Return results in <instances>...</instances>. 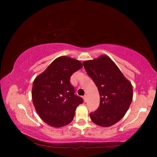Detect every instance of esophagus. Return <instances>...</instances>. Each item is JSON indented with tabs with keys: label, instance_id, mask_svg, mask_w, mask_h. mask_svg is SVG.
Segmentation results:
<instances>
[{
	"label": "esophagus",
	"instance_id": "1",
	"mask_svg": "<svg viewBox=\"0 0 157 157\" xmlns=\"http://www.w3.org/2000/svg\"><path fill=\"white\" fill-rule=\"evenodd\" d=\"M83 99H84V102H86V100H87V96H86V95H84V96H83Z\"/></svg>",
	"mask_w": 157,
	"mask_h": 157
}]
</instances>
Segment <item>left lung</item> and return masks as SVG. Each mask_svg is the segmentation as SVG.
<instances>
[{"mask_svg":"<svg viewBox=\"0 0 157 157\" xmlns=\"http://www.w3.org/2000/svg\"><path fill=\"white\" fill-rule=\"evenodd\" d=\"M86 73L99 91L98 109L90 113L95 124L110 127L125 115L133 98L132 85L118 66L107 55L83 62Z\"/></svg>","mask_w":157,"mask_h":157,"instance_id":"left-lung-1","label":"left lung"}]
</instances>
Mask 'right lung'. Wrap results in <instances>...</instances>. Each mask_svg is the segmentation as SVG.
Instances as JSON below:
<instances>
[{
    "label": "right lung",
    "mask_w": 157,
    "mask_h": 157,
    "mask_svg": "<svg viewBox=\"0 0 157 157\" xmlns=\"http://www.w3.org/2000/svg\"><path fill=\"white\" fill-rule=\"evenodd\" d=\"M82 67L79 60L62 56L55 59L34 79L32 90L33 105L45 123L62 127L71 123L75 111L83 102L75 95L71 76Z\"/></svg>",
    "instance_id": "1"
}]
</instances>
